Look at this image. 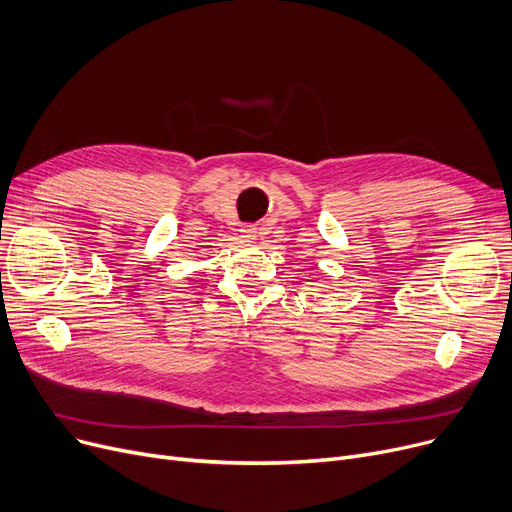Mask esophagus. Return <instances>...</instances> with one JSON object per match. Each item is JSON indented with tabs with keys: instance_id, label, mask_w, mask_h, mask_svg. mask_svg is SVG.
Here are the masks:
<instances>
[{
	"instance_id": "obj_1",
	"label": "esophagus",
	"mask_w": 512,
	"mask_h": 512,
	"mask_svg": "<svg viewBox=\"0 0 512 512\" xmlns=\"http://www.w3.org/2000/svg\"><path fill=\"white\" fill-rule=\"evenodd\" d=\"M240 238L247 242V245H251V242H255V238H257V234H255V228L253 226H245L240 230Z\"/></svg>"
}]
</instances>
